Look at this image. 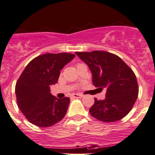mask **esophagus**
<instances>
[{"label":"esophagus","instance_id":"esophagus-1","mask_svg":"<svg viewBox=\"0 0 155 155\" xmlns=\"http://www.w3.org/2000/svg\"><path fill=\"white\" fill-rule=\"evenodd\" d=\"M72 97H73L74 98H81V97H83V95L80 94H74Z\"/></svg>","mask_w":155,"mask_h":155}]
</instances>
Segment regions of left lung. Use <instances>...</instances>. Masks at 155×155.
Wrapping results in <instances>:
<instances>
[{
    "mask_svg": "<svg viewBox=\"0 0 155 155\" xmlns=\"http://www.w3.org/2000/svg\"><path fill=\"white\" fill-rule=\"evenodd\" d=\"M88 66L95 87L106 89L105 98L90 108L91 115L104 122H114L125 117L132 109L138 86L133 71L117 55L103 51L76 52Z\"/></svg>",
    "mask_w": 155,
    "mask_h": 155,
    "instance_id": "1",
    "label": "left lung"
}]
</instances>
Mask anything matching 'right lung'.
Here are the masks:
<instances>
[{
    "label": "right lung",
    "mask_w": 155,
    "mask_h": 155,
    "mask_svg": "<svg viewBox=\"0 0 155 155\" xmlns=\"http://www.w3.org/2000/svg\"><path fill=\"white\" fill-rule=\"evenodd\" d=\"M74 58L73 54H45L25 68L15 86V94L20 110L31 123L47 127L64 118L70 98H57L50 87L58 83L61 71Z\"/></svg>",
    "instance_id": "1"
}]
</instances>
